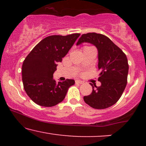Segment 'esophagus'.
I'll return each instance as SVG.
<instances>
[{"mask_svg":"<svg viewBox=\"0 0 146 146\" xmlns=\"http://www.w3.org/2000/svg\"><path fill=\"white\" fill-rule=\"evenodd\" d=\"M75 82H76L77 84H84V82L81 81V80H76V81H75Z\"/></svg>","mask_w":146,"mask_h":146,"instance_id":"esophagus-1","label":"esophagus"}]
</instances>
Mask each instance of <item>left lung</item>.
<instances>
[{"label":"left lung","mask_w":146,"mask_h":146,"mask_svg":"<svg viewBox=\"0 0 146 146\" xmlns=\"http://www.w3.org/2000/svg\"><path fill=\"white\" fill-rule=\"evenodd\" d=\"M83 42L94 44L98 50V80L101 86L93 87L91 94L84 97L88 105L95 109H104L117 103L127 84L128 59L125 54L113 41L103 34L88 33L82 34L77 45Z\"/></svg>","instance_id":"1"}]
</instances>
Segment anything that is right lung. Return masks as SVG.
<instances>
[{
	"instance_id": "add662e5",
	"label": "right lung",
	"mask_w": 146,
	"mask_h": 146,
	"mask_svg": "<svg viewBox=\"0 0 146 146\" xmlns=\"http://www.w3.org/2000/svg\"><path fill=\"white\" fill-rule=\"evenodd\" d=\"M80 33L54 35L44 38L36 45L23 62L22 77L25 92L37 104L54 106L62 102L73 80L56 82L53 73Z\"/></svg>"
}]
</instances>
